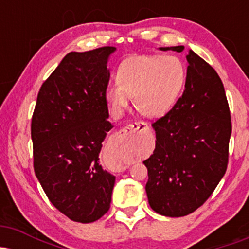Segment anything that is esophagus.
Here are the masks:
<instances>
[{
  "label": "esophagus",
  "mask_w": 249,
  "mask_h": 249,
  "mask_svg": "<svg viewBox=\"0 0 249 249\" xmlns=\"http://www.w3.org/2000/svg\"><path fill=\"white\" fill-rule=\"evenodd\" d=\"M147 127V124L144 122H134L133 124L127 125L123 130L119 131V134L122 137V142L124 145H130L132 142V134L138 130H145Z\"/></svg>",
  "instance_id": "esophagus-1"
}]
</instances>
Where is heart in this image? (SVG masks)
<instances>
[{
	"label": "heart",
	"instance_id": "1",
	"mask_svg": "<svg viewBox=\"0 0 249 249\" xmlns=\"http://www.w3.org/2000/svg\"><path fill=\"white\" fill-rule=\"evenodd\" d=\"M186 81V68L176 56H134L121 63L117 83L108 85L105 99L115 115L134 107L146 117L166 113L176 103Z\"/></svg>",
	"mask_w": 249,
	"mask_h": 249
}]
</instances>
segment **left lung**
I'll list each match as a JSON object with an SVG mask.
<instances>
[{"label":"left lung","instance_id":"obj_1","mask_svg":"<svg viewBox=\"0 0 249 249\" xmlns=\"http://www.w3.org/2000/svg\"><path fill=\"white\" fill-rule=\"evenodd\" d=\"M181 53L184 45L159 48ZM182 96L152 127L156 148L144 161L146 194L154 212L179 218L199 208L227 170L232 123L224 84L192 50Z\"/></svg>","mask_w":249,"mask_h":249}]
</instances>
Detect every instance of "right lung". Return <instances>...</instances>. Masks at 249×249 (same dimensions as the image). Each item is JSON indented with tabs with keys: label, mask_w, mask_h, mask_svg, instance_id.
<instances>
[{
	"label": "right lung",
	"mask_w": 249,
	"mask_h": 249,
	"mask_svg": "<svg viewBox=\"0 0 249 249\" xmlns=\"http://www.w3.org/2000/svg\"><path fill=\"white\" fill-rule=\"evenodd\" d=\"M115 47L69 53L39 89L31 119L34 170L51 204L76 222L107 212L116 177L103 170L99 152L107 133L105 99Z\"/></svg>",
	"instance_id": "1"
}]
</instances>
